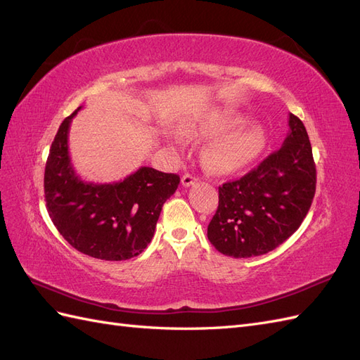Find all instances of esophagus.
<instances>
[{
    "label": "esophagus",
    "instance_id": "esophagus-1",
    "mask_svg": "<svg viewBox=\"0 0 360 360\" xmlns=\"http://www.w3.org/2000/svg\"><path fill=\"white\" fill-rule=\"evenodd\" d=\"M198 179L193 176V174H184V176L181 177V184L184 188H189V186H193V184H197Z\"/></svg>",
    "mask_w": 360,
    "mask_h": 360
}]
</instances>
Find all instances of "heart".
<instances>
[{"label":"heart","instance_id":"obj_1","mask_svg":"<svg viewBox=\"0 0 360 360\" xmlns=\"http://www.w3.org/2000/svg\"><path fill=\"white\" fill-rule=\"evenodd\" d=\"M243 122L245 118L237 112L212 110L188 124L183 132L191 138L216 136L207 144L202 160L210 171L225 176L249 165L264 147L263 129L257 124L242 126Z\"/></svg>","mask_w":360,"mask_h":360}]
</instances>
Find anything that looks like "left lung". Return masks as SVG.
<instances>
[{"mask_svg":"<svg viewBox=\"0 0 360 360\" xmlns=\"http://www.w3.org/2000/svg\"><path fill=\"white\" fill-rule=\"evenodd\" d=\"M282 147L242 179L219 186L207 237L221 254L263 255L284 243L308 214L317 171L302 120L290 114Z\"/></svg>","mask_w":360,"mask_h":360,"instance_id":"1","label":"left lung"}]
</instances>
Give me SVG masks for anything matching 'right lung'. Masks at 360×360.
<instances>
[{"instance_id":"1","label":"right lung","mask_w":360,"mask_h":360,"mask_svg":"<svg viewBox=\"0 0 360 360\" xmlns=\"http://www.w3.org/2000/svg\"><path fill=\"white\" fill-rule=\"evenodd\" d=\"M72 115L52 141L45 168V200L58 233L79 252L105 261L139 255L151 242L162 205L176 192L177 174L141 167L115 183L84 181L69 156Z\"/></svg>"}]
</instances>
